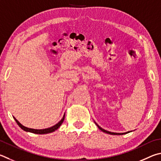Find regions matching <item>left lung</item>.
Here are the masks:
<instances>
[{
	"mask_svg": "<svg viewBox=\"0 0 161 161\" xmlns=\"http://www.w3.org/2000/svg\"><path fill=\"white\" fill-rule=\"evenodd\" d=\"M95 124L96 125V126H97L99 130H101L102 131H103V132L105 133H107V134H113V135H122V134H127L130 132V131H127V132H125V133H115V132H111V131H107V130H105L104 129H103V128H101L99 125H98V124L96 123V122H95Z\"/></svg>",
	"mask_w": 161,
	"mask_h": 161,
	"instance_id": "obj_1",
	"label": "left lung"
}]
</instances>
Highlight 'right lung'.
I'll return each instance as SVG.
<instances>
[{
  "label": "right lung",
  "mask_w": 161,
  "mask_h": 161,
  "mask_svg": "<svg viewBox=\"0 0 161 161\" xmlns=\"http://www.w3.org/2000/svg\"><path fill=\"white\" fill-rule=\"evenodd\" d=\"M65 113L64 114V115L63 117V118L61 119V120L60 122H58L56 125H53V126L51 127H49V128H46V129H43V130H35V129H31V128H28V127H25L24 125H22L20 122L17 120V119L13 117L14 120L16 121V122L17 123V125H19V127L22 129L23 130H25L26 131H29V132H31V133H34V134H48V133H51L53 132V131H55L56 130H58V128L60 127V125H62V123L64 121V119H65Z\"/></svg>",
  "instance_id": "1"
}]
</instances>
